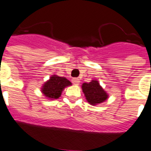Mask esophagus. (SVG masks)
Wrapping results in <instances>:
<instances>
[{
    "instance_id": "esophagus-1",
    "label": "esophagus",
    "mask_w": 151,
    "mask_h": 151,
    "mask_svg": "<svg viewBox=\"0 0 151 151\" xmlns=\"http://www.w3.org/2000/svg\"><path fill=\"white\" fill-rule=\"evenodd\" d=\"M71 81H72V83L74 84V85H78V84L80 83V80L77 78L72 79V80H71Z\"/></svg>"
}]
</instances>
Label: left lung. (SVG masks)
Segmentation results:
<instances>
[{
	"label": "left lung",
	"instance_id": "8db88e82",
	"mask_svg": "<svg viewBox=\"0 0 151 151\" xmlns=\"http://www.w3.org/2000/svg\"><path fill=\"white\" fill-rule=\"evenodd\" d=\"M82 89L86 99L92 105H96L104 102L108 98V95L100 86L99 81L96 80H93L88 83H83Z\"/></svg>",
	"mask_w": 151,
	"mask_h": 151
}]
</instances>
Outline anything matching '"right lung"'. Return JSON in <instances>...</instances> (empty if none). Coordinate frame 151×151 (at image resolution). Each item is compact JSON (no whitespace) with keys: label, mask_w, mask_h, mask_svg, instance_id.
Returning a JSON list of instances; mask_svg holds the SVG:
<instances>
[{"label":"right lung","mask_w":151,"mask_h":151,"mask_svg":"<svg viewBox=\"0 0 151 151\" xmlns=\"http://www.w3.org/2000/svg\"><path fill=\"white\" fill-rule=\"evenodd\" d=\"M71 85V83L65 77L52 75L42 86L41 92L50 99H57L61 96L64 89Z\"/></svg>","instance_id":"1"}]
</instances>
